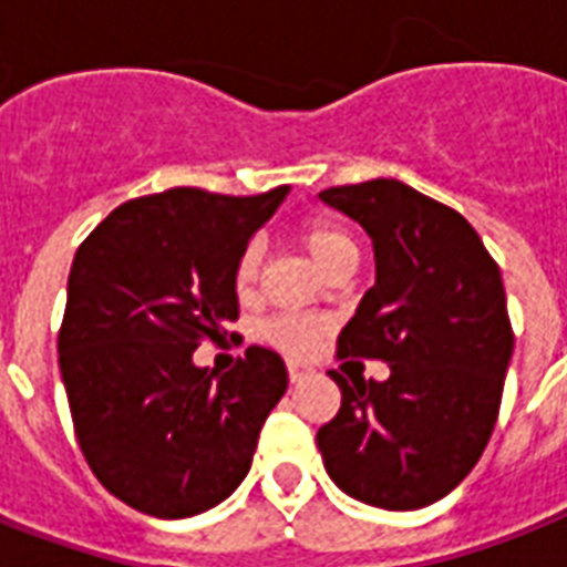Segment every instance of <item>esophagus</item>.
<instances>
[{"label":"esophagus","mask_w":567,"mask_h":567,"mask_svg":"<svg viewBox=\"0 0 567 567\" xmlns=\"http://www.w3.org/2000/svg\"><path fill=\"white\" fill-rule=\"evenodd\" d=\"M308 372H311V370H308V367H302V363H297V361H288V375H291V381H293V384H299V381L306 379Z\"/></svg>","instance_id":"esophagus-1"}]
</instances>
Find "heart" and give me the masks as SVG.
<instances>
[{
	"label": "heart",
	"mask_w": 567,
	"mask_h": 567,
	"mask_svg": "<svg viewBox=\"0 0 567 567\" xmlns=\"http://www.w3.org/2000/svg\"><path fill=\"white\" fill-rule=\"evenodd\" d=\"M302 244L306 250L311 252V259L320 265L323 270L334 268L338 261L358 259V247L352 241L347 229L334 224V220H308L302 227ZM259 268H261V250L259 244H247L236 261V270H233V282H236L238 293H250L259 282ZM323 331V323L317 317L306 315H285L276 317L274 323L268 326V334L282 343L285 349L291 352H308L315 347L317 334Z\"/></svg>",
	"instance_id": "b5f03b06"
}]
</instances>
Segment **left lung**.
<instances>
[{
    "label": "left lung",
    "mask_w": 567,
    "mask_h": 567,
    "mask_svg": "<svg viewBox=\"0 0 567 567\" xmlns=\"http://www.w3.org/2000/svg\"><path fill=\"white\" fill-rule=\"evenodd\" d=\"M372 238L375 285L338 338L340 358H375L388 381L338 370V416L317 449L338 489L381 509L445 498L475 468L498 419L513 329L498 265L460 212L399 179L320 192Z\"/></svg>",
    "instance_id": "obj_1"
}]
</instances>
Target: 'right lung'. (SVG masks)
<instances>
[{"mask_svg":"<svg viewBox=\"0 0 567 567\" xmlns=\"http://www.w3.org/2000/svg\"><path fill=\"white\" fill-rule=\"evenodd\" d=\"M288 186L256 197L168 188L92 229L69 270L60 375L86 463L127 507L206 513L238 489L288 390L285 361L250 347L229 372L197 367L238 317L233 270Z\"/></svg>","mask_w":567,"mask_h":567,"instance_id":"add662e5","label":"right lung"}]
</instances>
